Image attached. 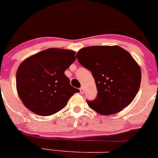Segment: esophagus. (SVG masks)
I'll return each mask as SVG.
<instances>
[{"label":"esophagus","mask_w":158,"mask_h":158,"mask_svg":"<svg viewBox=\"0 0 158 158\" xmlns=\"http://www.w3.org/2000/svg\"><path fill=\"white\" fill-rule=\"evenodd\" d=\"M84 90H85L84 87H80V93H81V94H83V93H84Z\"/></svg>","instance_id":"obj_1"}]
</instances>
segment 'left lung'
<instances>
[{
	"label": "left lung",
	"instance_id": "8db88e82",
	"mask_svg": "<svg viewBox=\"0 0 158 158\" xmlns=\"http://www.w3.org/2000/svg\"><path fill=\"white\" fill-rule=\"evenodd\" d=\"M78 61L92 73L97 96L87 100L101 115L118 113L133 101L140 88L141 71L130 53L121 47L100 45L83 48Z\"/></svg>",
	"mask_w": 158,
	"mask_h": 158
}]
</instances>
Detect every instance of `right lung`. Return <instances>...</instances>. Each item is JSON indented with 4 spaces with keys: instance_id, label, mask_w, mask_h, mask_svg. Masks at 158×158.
<instances>
[{
    "instance_id": "right-lung-1",
    "label": "right lung",
    "mask_w": 158,
    "mask_h": 158,
    "mask_svg": "<svg viewBox=\"0 0 158 158\" xmlns=\"http://www.w3.org/2000/svg\"><path fill=\"white\" fill-rule=\"evenodd\" d=\"M71 50L48 48L25 60L16 73L19 97L35 114L53 115L65 107L79 90L72 87L64 71L76 60Z\"/></svg>"
}]
</instances>
